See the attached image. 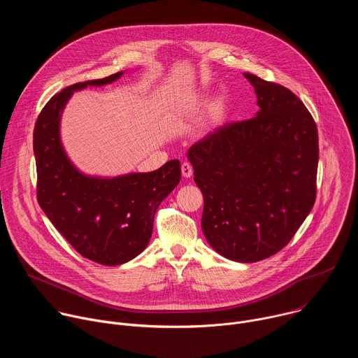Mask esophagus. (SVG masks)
Returning <instances> with one entry per match:
<instances>
[{
  "instance_id": "obj_1",
  "label": "esophagus",
  "mask_w": 358,
  "mask_h": 358,
  "mask_svg": "<svg viewBox=\"0 0 358 358\" xmlns=\"http://www.w3.org/2000/svg\"><path fill=\"white\" fill-rule=\"evenodd\" d=\"M181 173H182V177L185 178H189L192 176V166L189 163H182L181 164Z\"/></svg>"
}]
</instances>
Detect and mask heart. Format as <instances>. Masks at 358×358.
<instances>
[{"label": "heart", "mask_w": 358, "mask_h": 358, "mask_svg": "<svg viewBox=\"0 0 358 358\" xmlns=\"http://www.w3.org/2000/svg\"><path fill=\"white\" fill-rule=\"evenodd\" d=\"M210 100V96L207 93H194V94H189V96H185L182 99H180L178 105L176 108V115L177 116H182L185 112H189V110H196L202 106H206ZM220 115V108H214L213 112H211V119L215 120Z\"/></svg>", "instance_id": "1"}]
</instances>
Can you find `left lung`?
Here are the masks:
<instances>
[{
  "label": "left lung",
  "instance_id": "left-lung-1",
  "mask_svg": "<svg viewBox=\"0 0 358 358\" xmlns=\"http://www.w3.org/2000/svg\"><path fill=\"white\" fill-rule=\"evenodd\" d=\"M243 76L257 93V116L217 127L187 157L203 196L208 243L227 259L250 264L286 246L312 211L319 134L293 92Z\"/></svg>",
  "mask_w": 358,
  "mask_h": 358
}]
</instances>
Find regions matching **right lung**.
Masks as SVG:
<instances>
[{
    "instance_id": "add662e5",
    "label": "right lung",
    "mask_w": 358,
    "mask_h": 358,
    "mask_svg": "<svg viewBox=\"0 0 358 358\" xmlns=\"http://www.w3.org/2000/svg\"><path fill=\"white\" fill-rule=\"evenodd\" d=\"M123 73L65 87L45 105L34 129L42 211L82 257L106 266L126 264L145 249L159 206L181 178L178 160L151 173L96 177L82 173L68 157L61 117L73 92L113 83Z\"/></svg>"
}]
</instances>
